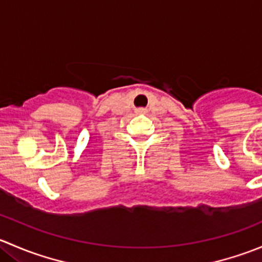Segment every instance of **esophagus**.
Returning a JSON list of instances; mask_svg holds the SVG:
<instances>
[{"label":"esophagus","mask_w":262,"mask_h":262,"mask_svg":"<svg viewBox=\"0 0 262 262\" xmlns=\"http://www.w3.org/2000/svg\"><path fill=\"white\" fill-rule=\"evenodd\" d=\"M137 113L142 114V113H146V109H137Z\"/></svg>","instance_id":"1"}]
</instances>
